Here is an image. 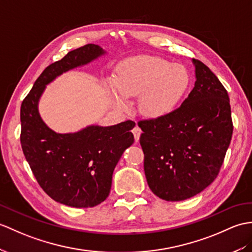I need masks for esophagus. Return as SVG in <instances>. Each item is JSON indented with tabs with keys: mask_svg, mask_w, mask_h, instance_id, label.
<instances>
[{
	"mask_svg": "<svg viewBox=\"0 0 252 252\" xmlns=\"http://www.w3.org/2000/svg\"><path fill=\"white\" fill-rule=\"evenodd\" d=\"M132 132H133V134H134V138H135L136 142H138V139H139L140 134H142V130H140V127H138V126H136L135 127L133 128Z\"/></svg>",
	"mask_w": 252,
	"mask_h": 252,
	"instance_id": "1",
	"label": "esophagus"
}]
</instances>
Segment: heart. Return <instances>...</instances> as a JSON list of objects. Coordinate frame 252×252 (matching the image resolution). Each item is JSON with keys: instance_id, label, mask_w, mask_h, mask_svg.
<instances>
[{"instance_id": "obj_1", "label": "heart", "mask_w": 252, "mask_h": 252, "mask_svg": "<svg viewBox=\"0 0 252 252\" xmlns=\"http://www.w3.org/2000/svg\"><path fill=\"white\" fill-rule=\"evenodd\" d=\"M190 84L187 69L159 57L145 56L124 62L109 80L108 90L115 102L127 107V97H139V110L149 118L171 114L184 97Z\"/></svg>"}]
</instances>
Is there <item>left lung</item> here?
Returning a JSON list of instances; mask_svg holds the SVG:
<instances>
[{"label":"left lung","mask_w":252,"mask_h":252,"mask_svg":"<svg viewBox=\"0 0 252 252\" xmlns=\"http://www.w3.org/2000/svg\"><path fill=\"white\" fill-rule=\"evenodd\" d=\"M192 62L196 80L180 107L162 118L138 122L148 186L169 202L190 198L213 183L233 133L225 88L203 62Z\"/></svg>","instance_id":"left-lung-1"}]
</instances>
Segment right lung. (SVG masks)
Listing matches in <instances>:
<instances>
[{
    "label": "right lung",
    "instance_id": "1",
    "mask_svg": "<svg viewBox=\"0 0 252 252\" xmlns=\"http://www.w3.org/2000/svg\"><path fill=\"white\" fill-rule=\"evenodd\" d=\"M105 54L94 44L69 51L44 69L21 104L23 155L47 194L71 207H93L106 200L117 163L134 143L131 130L135 122L127 120L110 126L92 125L78 132L57 133L43 121L38 102L46 86L58 76L87 65Z\"/></svg>",
    "mask_w": 252,
    "mask_h": 252
}]
</instances>
